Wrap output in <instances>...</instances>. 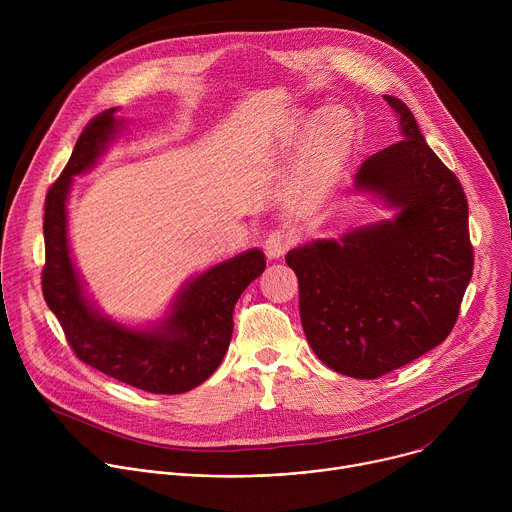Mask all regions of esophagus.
<instances>
[{
	"label": "esophagus",
	"mask_w": 512,
	"mask_h": 512,
	"mask_svg": "<svg viewBox=\"0 0 512 512\" xmlns=\"http://www.w3.org/2000/svg\"><path fill=\"white\" fill-rule=\"evenodd\" d=\"M296 241V233L291 229H277V231H271L265 239V253L269 259H277L281 257L291 245H294Z\"/></svg>",
	"instance_id": "1"
}]
</instances>
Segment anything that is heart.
Listing matches in <instances>:
<instances>
[{"mask_svg": "<svg viewBox=\"0 0 512 512\" xmlns=\"http://www.w3.org/2000/svg\"><path fill=\"white\" fill-rule=\"evenodd\" d=\"M302 135L300 129L287 133V143ZM352 145V123L344 113H330L310 127L302 137L291 166L289 194L300 204L324 200L334 188Z\"/></svg>", "mask_w": 512, "mask_h": 512, "instance_id": "1", "label": "heart"}]
</instances>
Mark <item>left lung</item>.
Masks as SVG:
<instances>
[{
	"label": "left lung",
	"mask_w": 512,
	"mask_h": 512,
	"mask_svg": "<svg viewBox=\"0 0 512 512\" xmlns=\"http://www.w3.org/2000/svg\"><path fill=\"white\" fill-rule=\"evenodd\" d=\"M403 139L369 156L354 190L395 218L291 249L306 338L328 369L377 379L442 344L474 269L468 200L456 174L423 139L409 107L391 95Z\"/></svg>",
	"instance_id": "1"
}]
</instances>
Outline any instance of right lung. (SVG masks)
Here are the masks:
<instances>
[{
	"mask_svg": "<svg viewBox=\"0 0 512 512\" xmlns=\"http://www.w3.org/2000/svg\"><path fill=\"white\" fill-rule=\"evenodd\" d=\"M115 113L117 107L89 121L46 194L42 294L70 348L89 367L141 391L178 395L204 383L223 362L235 304L263 273L265 255L249 249L206 269L180 289L170 314L152 328H129L103 316L87 298L70 257L66 200L72 178L91 170L121 131L123 119Z\"/></svg>",
	"mask_w": 512,
	"mask_h": 512,
	"instance_id": "1",
	"label": "right lung"
}]
</instances>
